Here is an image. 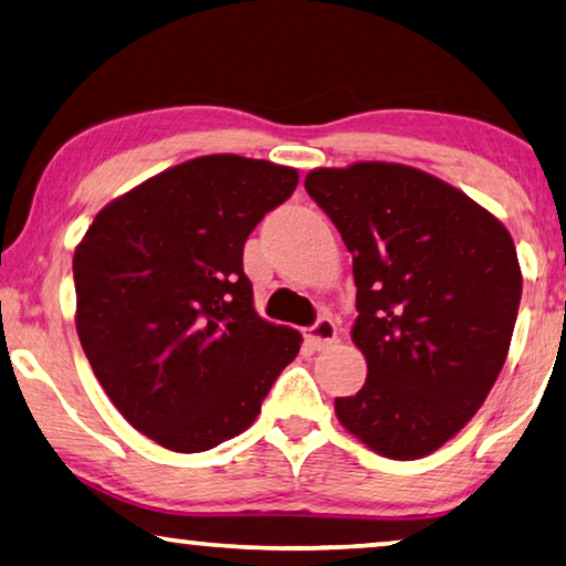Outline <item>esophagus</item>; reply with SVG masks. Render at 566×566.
Instances as JSON below:
<instances>
[{
  "mask_svg": "<svg viewBox=\"0 0 566 566\" xmlns=\"http://www.w3.org/2000/svg\"><path fill=\"white\" fill-rule=\"evenodd\" d=\"M305 337H307V343L312 345V348H317V350L331 348V345L337 340V327H335L331 317L323 315V317L315 319V325L307 327Z\"/></svg>",
  "mask_w": 566,
  "mask_h": 566,
  "instance_id": "1",
  "label": "esophagus"
}]
</instances>
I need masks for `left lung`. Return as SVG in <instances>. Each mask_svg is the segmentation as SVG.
Segmentation results:
<instances>
[{
	"instance_id": "left-lung-1",
	"label": "left lung",
	"mask_w": 566,
	"mask_h": 566,
	"mask_svg": "<svg viewBox=\"0 0 566 566\" xmlns=\"http://www.w3.org/2000/svg\"><path fill=\"white\" fill-rule=\"evenodd\" d=\"M305 190L340 231L358 286L353 343L368 378L335 415L384 458H424L468 424L509 356L521 302L511 233L407 165L319 167Z\"/></svg>"
}]
</instances>
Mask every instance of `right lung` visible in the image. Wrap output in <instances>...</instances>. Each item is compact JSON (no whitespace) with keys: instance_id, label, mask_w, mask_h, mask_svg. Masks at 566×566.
I'll use <instances>...</instances> for the list:
<instances>
[{"instance_id":"right-lung-1","label":"right lung","mask_w":566,"mask_h":566,"mask_svg":"<svg viewBox=\"0 0 566 566\" xmlns=\"http://www.w3.org/2000/svg\"><path fill=\"white\" fill-rule=\"evenodd\" d=\"M300 175L208 155L149 177L94 218L73 256L75 327L108 399L175 452L241 434L302 335L254 310L243 243Z\"/></svg>"}]
</instances>
